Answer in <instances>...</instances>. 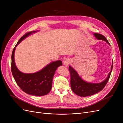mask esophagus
I'll use <instances>...</instances> for the list:
<instances>
[{
    "instance_id": "1",
    "label": "esophagus",
    "mask_w": 123,
    "mask_h": 123,
    "mask_svg": "<svg viewBox=\"0 0 123 123\" xmlns=\"http://www.w3.org/2000/svg\"><path fill=\"white\" fill-rule=\"evenodd\" d=\"M63 63H64V65L66 66H68L69 63H70V59L69 58H66L64 60V62H63Z\"/></svg>"
}]
</instances>
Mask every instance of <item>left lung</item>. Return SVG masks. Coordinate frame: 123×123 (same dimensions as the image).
Masks as SVG:
<instances>
[{
    "label": "left lung",
    "instance_id": "obj_1",
    "mask_svg": "<svg viewBox=\"0 0 123 123\" xmlns=\"http://www.w3.org/2000/svg\"><path fill=\"white\" fill-rule=\"evenodd\" d=\"M94 35L98 39L105 41L110 44L108 41L103 35L98 34V33H94ZM112 67L113 61L110 72L105 80L99 83H90L83 80L79 75L76 71L72 68L71 66H69V69L71 75L70 84L72 90L76 95L82 96V97L93 95L96 93L102 91L109 80L112 70Z\"/></svg>",
    "mask_w": 123,
    "mask_h": 123
}]
</instances>
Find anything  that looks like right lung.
I'll return each mask as SVG.
<instances>
[{
  "label": "right lung",
  "mask_w": 123,
  "mask_h": 123,
  "mask_svg": "<svg viewBox=\"0 0 123 123\" xmlns=\"http://www.w3.org/2000/svg\"><path fill=\"white\" fill-rule=\"evenodd\" d=\"M36 31L29 32L20 38L12 53L11 71L16 83L26 93L35 96H43L49 93L51 90L53 77L59 66H62L61 61L51 62L39 71L34 73H24L16 67L14 61L15 48L22 40Z\"/></svg>",
  "instance_id": "obj_1"
}]
</instances>
